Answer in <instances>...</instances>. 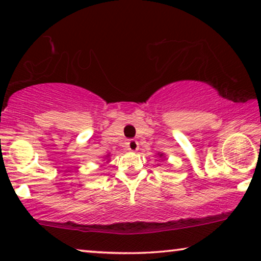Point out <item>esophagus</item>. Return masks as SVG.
I'll return each instance as SVG.
<instances>
[{"instance_id": "1", "label": "esophagus", "mask_w": 261, "mask_h": 261, "mask_svg": "<svg viewBox=\"0 0 261 261\" xmlns=\"http://www.w3.org/2000/svg\"><path fill=\"white\" fill-rule=\"evenodd\" d=\"M138 149H139V144L136 139H130V141L127 142V150L131 151V152H136Z\"/></svg>"}]
</instances>
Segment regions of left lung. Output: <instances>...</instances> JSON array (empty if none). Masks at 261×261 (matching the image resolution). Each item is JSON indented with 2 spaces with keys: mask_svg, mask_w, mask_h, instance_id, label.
Instances as JSON below:
<instances>
[{
  "mask_svg": "<svg viewBox=\"0 0 261 261\" xmlns=\"http://www.w3.org/2000/svg\"><path fill=\"white\" fill-rule=\"evenodd\" d=\"M158 154H159V157H161V158L163 157V153H158Z\"/></svg>",
  "mask_w": 261,
  "mask_h": 261,
  "instance_id": "left-lung-1",
  "label": "left lung"
}]
</instances>
